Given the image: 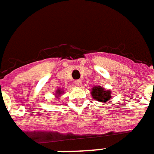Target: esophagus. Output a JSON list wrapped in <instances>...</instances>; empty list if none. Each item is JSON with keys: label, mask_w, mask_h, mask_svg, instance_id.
<instances>
[{"label": "esophagus", "mask_w": 154, "mask_h": 154, "mask_svg": "<svg viewBox=\"0 0 154 154\" xmlns=\"http://www.w3.org/2000/svg\"><path fill=\"white\" fill-rule=\"evenodd\" d=\"M75 83H76V85L77 86L80 87V86L82 85V80H80V79H79V80H76V81H75Z\"/></svg>", "instance_id": "34e87169"}]
</instances>
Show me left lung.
<instances>
[{
    "mask_svg": "<svg viewBox=\"0 0 154 154\" xmlns=\"http://www.w3.org/2000/svg\"><path fill=\"white\" fill-rule=\"evenodd\" d=\"M91 95L96 101L106 103L112 99L111 91L109 89H105L101 86H94L91 90Z\"/></svg>",
    "mask_w": 154,
    "mask_h": 154,
    "instance_id": "obj_1",
    "label": "left lung"
}]
</instances>
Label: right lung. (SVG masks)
Instances as JSON below:
<instances>
[{"label":"right lung","mask_w":154,"mask_h":154,"mask_svg":"<svg viewBox=\"0 0 154 154\" xmlns=\"http://www.w3.org/2000/svg\"><path fill=\"white\" fill-rule=\"evenodd\" d=\"M63 94H64L63 89H61V88H57L56 91L55 92V98H56V99H59V97H60V96Z\"/></svg>","instance_id":"obj_1"}]
</instances>
